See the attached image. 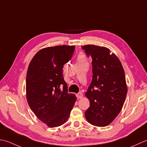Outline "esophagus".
I'll use <instances>...</instances> for the list:
<instances>
[{
    "mask_svg": "<svg viewBox=\"0 0 147 147\" xmlns=\"http://www.w3.org/2000/svg\"><path fill=\"white\" fill-rule=\"evenodd\" d=\"M82 97H83V94L81 93V92H79V93H78L77 94V98L78 99H80V98H82Z\"/></svg>",
    "mask_w": 147,
    "mask_h": 147,
    "instance_id": "1",
    "label": "esophagus"
}]
</instances>
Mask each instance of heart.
Masks as SVG:
<instances>
[{
	"instance_id": "heart-1",
	"label": "heart",
	"mask_w": 147,
	"mask_h": 147,
	"mask_svg": "<svg viewBox=\"0 0 147 147\" xmlns=\"http://www.w3.org/2000/svg\"><path fill=\"white\" fill-rule=\"evenodd\" d=\"M86 55H84V53L83 52H80L79 53V55L77 56V59L79 61H85L86 60Z\"/></svg>"
}]
</instances>
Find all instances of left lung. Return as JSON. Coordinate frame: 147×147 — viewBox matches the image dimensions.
<instances>
[{
	"instance_id": "obj_1",
	"label": "left lung",
	"mask_w": 147,
	"mask_h": 147,
	"mask_svg": "<svg viewBox=\"0 0 147 147\" xmlns=\"http://www.w3.org/2000/svg\"><path fill=\"white\" fill-rule=\"evenodd\" d=\"M82 47L92 57L93 74L85 94L90 101L86 119L95 126H107L119 115L126 97L124 68L118 57L107 47L91 44Z\"/></svg>"
}]
</instances>
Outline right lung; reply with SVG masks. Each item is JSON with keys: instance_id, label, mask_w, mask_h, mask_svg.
<instances>
[{"instance_id": "1", "label": "right lung", "mask_w": 147, "mask_h": 147, "mask_svg": "<svg viewBox=\"0 0 147 147\" xmlns=\"http://www.w3.org/2000/svg\"><path fill=\"white\" fill-rule=\"evenodd\" d=\"M75 46L40 49L30 62L26 78L27 102L37 118L49 127H58L69 117L77 98L68 93L63 65L71 59Z\"/></svg>"}]
</instances>
